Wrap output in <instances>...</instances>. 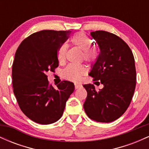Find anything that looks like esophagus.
Listing matches in <instances>:
<instances>
[{
    "instance_id": "esophagus-1",
    "label": "esophagus",
    "mask_w": 149,
    "mask_h": 149,
    "mask_svg": "<svg viewBox=\"0 0 149 149\" xmlns=\"http://www.w3.org/2000/svg\"><path fill=\"white\" fill-rule=\"evenodd\" d=\"M82 87V85L80 84H75V89L77 90V89H79Z\"/></svg>"
}]
</instances>
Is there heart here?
I'll return each mask as SVG.
<instances>
[{"label":"heart","instance_id":"1","mask_svg":"<svg viewBox=\"0 0 149 149\" xmlns=\"http://www.w3.org/2000/svg\"><path fill=\"white\" fill-rule=\"evenodd\" d=\"M73 44L83 51V58L87 62L95 63L99 57L98 49L92 45V40L86 34L83 32H79L75 34L71 38ZM68 45L63 43L57 49V59L60 63H64L66 61V52ZM86 73V69L83 65L69 64L62 71V76L66 79L71 81L78 82L81 80Z\"/></svg>","mask_w":149,"mask_h":149}]
</instances>
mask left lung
Here are the masks:
<instances>
[{
  "label": "left lung",
  "mask_w": 149,
  "mask_h": 149,
  "mask_svg": "<svg viewBox=\"0 0 149 149\" xmlns=\"http://www.w3.org/2000/svg\"><path fill=\"white\" fill-rule=\"evenodd\" d=\"M90 35L100 52L89 75L94 81H101L104 88L96 91L94 85H83L88 92L83 107L90 119L110 123L125 112L132 99L136 87L134 58L127 44L115 34L96 31Z\"/></svg>",
  "instance_id": "8db88e82"
}]
</instances>
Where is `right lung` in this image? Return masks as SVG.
Returning <instances> with one entry per match:
<instances>
[{"instance_id":"1","label":"right lung","mask_w":149,"mask_h":149,"mask_svg":"<svg viewBox=\"0 0 149 149\" xmlns=\"http://www.w3.org/2000/svg\"><path fill=\"white\" fill-rule=\"evenodd\" d=\"M71 32H36L21 42L15 53L12 70L13 91L22 111L37 123L48 125L57 121L74 91V84L67 80L53 88L46 75L58 66L57 49Z\"/></svg>"}]
</instances>
